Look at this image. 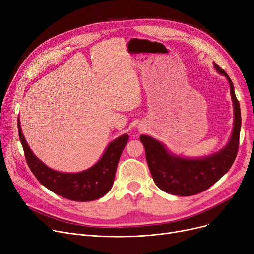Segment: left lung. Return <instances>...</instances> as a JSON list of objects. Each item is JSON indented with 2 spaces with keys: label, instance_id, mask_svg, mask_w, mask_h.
<instances>
[{
  "label": "left lung",
  "instance_id": "left-lung-1",
  "mask_svg": "<svg viewBox=\"0 0 254 254\" xmlns=\"http://www.w3.org/2000/svg\"><path fill=\"white\" fill-rule=\"evenodd\" d=\"M214 66L218 73L229 80L235 111L233 134L222 150L204 158H183L170 154L164 145L151 137H140L151 176L158 188L168 193L189 196L208 190L230 170L236 159L241 129L240 104L231 78L218 64H214Z\"/></svg>",
  "mask_w": 254,
  "mask_h": 254
}]
</instances>
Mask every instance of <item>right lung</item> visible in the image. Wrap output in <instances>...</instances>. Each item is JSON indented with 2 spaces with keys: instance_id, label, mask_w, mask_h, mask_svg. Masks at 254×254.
Here are the masks:
<instances>
[{
  "instance_id": "1",
  "label": "right lung",
  "mask_w": 254,
  "mask_h": 254,
  "mask_svg": "<svg viewBox=\"0 0 254 254\" xmlns=\"http://www.w3.org/2000/svg\"><path fill=\"white\" fill-rule=\"evenodd\" d=\"M18 123V135L24 156L38 181L46 189L64 198L76 202H90L108 192L114 181L120 155L128 141V135L117 138L109 144L100 161L80 173H61L45 166L38 159L26 143Z\"/></svg>"
}]
</instances>
